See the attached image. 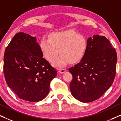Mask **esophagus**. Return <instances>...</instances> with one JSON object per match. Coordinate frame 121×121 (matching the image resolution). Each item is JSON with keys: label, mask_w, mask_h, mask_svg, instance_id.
<instances>
[{"label": "esophagus", "mask_w": 121, "mask_h": 121, "mask_svg": "<svg viewBox=\"0 0 121 121\" xmlns=\"http://www.w3.org/2000/svg\"><path fill=\"white\" fill-rule=\"evenodd\" d=\"M66 71V69H59V72L60 74H63V73H65Z\"/></svg>", "instance_id": "esophagus-1"}]
</instances>
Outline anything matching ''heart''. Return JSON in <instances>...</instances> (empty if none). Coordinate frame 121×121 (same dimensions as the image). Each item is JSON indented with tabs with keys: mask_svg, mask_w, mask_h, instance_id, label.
Returning <instances> with one entry per match:
<instances>
[{
	"mask_svg": "<svg viewBox=\"0 0 121 121\" xmlns=\"http://www.w3.org/2000/svg\"><path fill=\"white\" fill-rule=\"evenodd\" d=\"M44 57L53 61L60 50V56L53 62L56 66H62L69 62L75 64L80 61L85 55L88 42L86 38L73 30L51 33L48 39H43L39 43Z\"/></svg>",
	"mask_w": 121,
	"mask_h": 121,
	"instance_id": "obj_1",
	"label": "heart"
}]
</instances>
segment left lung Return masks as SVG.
Instances as JSON below:
<instances>
[{"label":"left lung","instance_id":"left-lung-1","mask_svg":"<svg viewBox=\"0 0 121 121\" xmlns=\"http://www.w3.org/2000/svg\"><path fill=\"white\" fill-rule=\"evenodd\" d=\"M87 42L85 55L69 69L73 77L70 84L71 94L83 103L97 100L111 87L117 61L116 50L105 37L94 35Z\"/></svg>","mask_w":121,"mask_h":121}]
</instances>
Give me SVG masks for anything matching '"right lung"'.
<instances>
[{
    "label": "right lung",
    "mask_w": 121,
    "mask_h": 121,
    "mask_svg": "<svg viewBox=\"0 0 121 121\" xmlns=\"http://www.w3.org/2000/svg\"><path fill=\"white\" fill-rule=\"evenodd\" d=\"M36 37L19 32L5 50L4 74L6 82L18 98L41 101L50 91L57 71L43 57Z\"/></svg>",
    "instance_id": "obj_1"
}]
</instances>
